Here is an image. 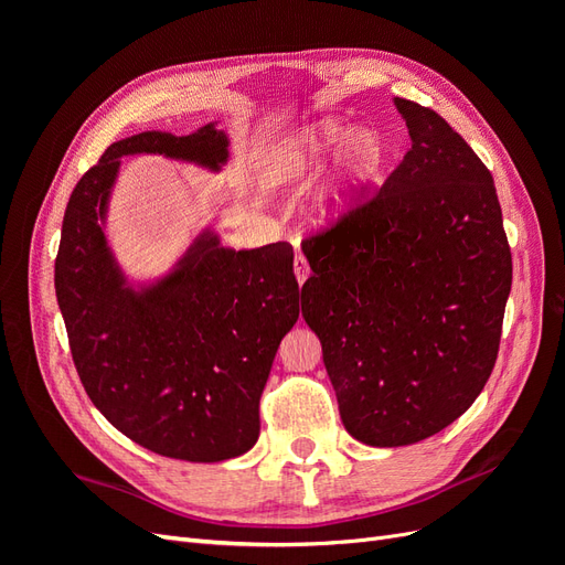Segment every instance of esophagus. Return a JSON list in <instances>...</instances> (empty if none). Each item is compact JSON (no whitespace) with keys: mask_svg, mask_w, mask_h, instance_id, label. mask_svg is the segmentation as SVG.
I'll use <instances>...</instances> for the list:
<instances>
[{"mask_svg":"<svg viewBox=\"0 0 565 565\" xmlns=\"http://www.w3.org/2000/svg\"><path fill=\"white\" fill-rule=\"evenodd\" d=\"M309 273H311L309 262H306L301 254H297V256H295V276H297V282H299V285H303V282H306V278H309Z\"/></svg>","mask_w":565,"mask_h":565,"instance_id":"1","label":"esophagus"}]
</instances>
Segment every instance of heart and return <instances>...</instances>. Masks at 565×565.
<instances>
[{"mask_svg": "<svg viewBox=\"0 0 565 565\" xmlns=\"http://www.w3.org/2000/svg\"><path fill=\"white\" fill-rule=\"evenodd\" d=\"M334 164L311 200V216L339 224L361 210L363 200L384 174L391 146L377 127H351L344 117L328 115L282 134L264 156V174L273 185H287L313 174L332 152Z\"/></svg>", "mask_w": 565, "mask_h": 565, "instance_id": "obj_1", "label": "heart"}]
</instances>
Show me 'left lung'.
Instances as JSON below:
<instances>
[{
    "mask_svg": "<svg viewBox=\"0 0 565 565\" xmlns=\"http://www.w3.org/2000/svg\"><path fill=\"white\" fill-rule=\"evenodd\" d=\"M413 148L349 218L303 243L301 316L347 431L401 448L446 429L498 361L511 252L488 167L431 108L393 98Z\"/></svg>",
    "mask_w": 565,
    "mask_h": 565,
    "instance_id": "obj_1",
    "label": "left lung"
}]
</instances>
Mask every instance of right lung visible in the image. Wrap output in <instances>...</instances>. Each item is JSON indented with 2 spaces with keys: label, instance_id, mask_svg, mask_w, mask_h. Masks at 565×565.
Listing matches in <instances>:
<instances>
[{
  "label": "right lung",
  "instance_id": "add662e5",
  "mask_svg": "<svg viewBox=\"0 0 565 565\" xmlns=\"http://www.w3.org/2000/svg\"><path fill=\"white\" fill-rule=\"evenodd\" d=\"M228 143L216 122L115 141L67 202L54 276L73 361L100 415L150 452L204 465L259 438L273 358L299 318L295 252H235L207 226L162 276L134 280L106 224L122 158L162 156L216 174Z\"/></svg>",
  "mask_w": 565,
  "mask_h": 565
}]
</instances>
